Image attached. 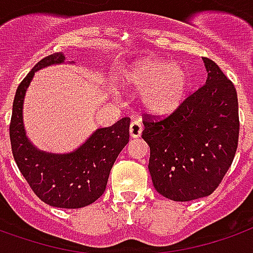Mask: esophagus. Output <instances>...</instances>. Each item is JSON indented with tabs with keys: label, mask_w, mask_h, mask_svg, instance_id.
I'll use <instances>...</instances> for the list:
<instances>
[{
	"label": "esophagus",
	"mask_w": 253,
	"mask_h": 253,
	"mask_svg": "<svg viewBox=\"0 0 253 253\" xmlns=\"http://www.w3.org/2000/svg\"><path fill=\"white\" fill-rule=\"evenodd\" d=\"M142 123L139 121H132L131 125H130V135L131 138H139L142 135Z\"/></svg>",
	"instance_id": "esophagus-1"
}]
</instances>
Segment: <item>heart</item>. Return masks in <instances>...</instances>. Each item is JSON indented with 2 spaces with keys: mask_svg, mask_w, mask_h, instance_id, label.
Instances as JSON below:
<instances>
[{
  "mask_svg": "<svg viewBox=\"0 0 253 253\" xmlns=\"http://www.w3.org/2000/svg\"><path fill=\"white\" fill-rule=\"evenodd\" d=\"M122 83L127 88L142 91L141 103L154 115H169L184 103L189 89L188 69L162 59L135 61L123 72Z\"/></svg>",
  "mask_w": 253,
  "mask_h": 253,
  "instance_id": "1",
  "label": "heart"
}]
</instances>
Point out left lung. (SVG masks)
Instances as JSON below:
<instances>
[{
	"label": "left lung",
	"mask_w": 253,
	"mask_h": 253,
	"mask_svg": "<svg viewBox=\"0 0 253 253\" xmlns=\"http://www.w3.org/2000/svg\"><path fill=\"white\" fill-rule=\"evenodd\" d=\"M208 78L162 121L146 115L142 138L150 147L155 190L173 201L212 194L235 158L239 103L235 85L218 65L204 57Z\"/></svg>",
	"instance_id": "obj_1"
}]
</instances>
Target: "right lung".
<instances>
[{
  "label": "right lung",
  "mask_w": 253,
  "mask_h": 253,
  "mask_svg": "<svg viewBox=\"0 0 253 253\" xmlns=\"http://www.w3.org/2000/svg\"><path fill=\"white\" fill-rule=\"evenodd\" d=\"M63 63V52L46 56L20 83L13 100L9 134L14 161L37 197L50 207L78 209L95 203L104 193L112 165L128 143L130 118H122L112 126L95 130L71 153L39 150L29 141L24 127L25 93L39 69Z\"/></svg>",
  "instance_id": "obj_1"
}]
</instances>
